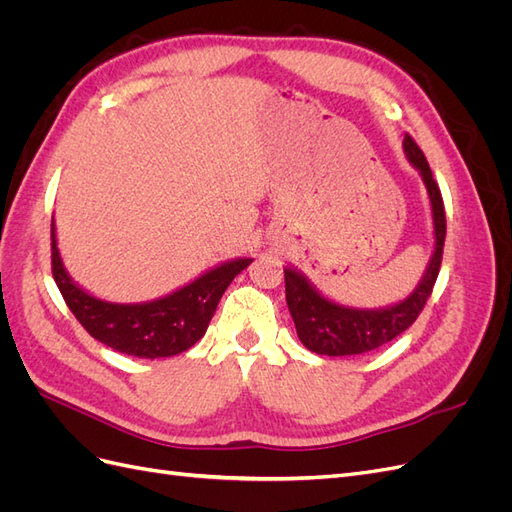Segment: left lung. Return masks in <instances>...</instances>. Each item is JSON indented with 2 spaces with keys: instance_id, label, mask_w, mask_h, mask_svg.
Returning <instances> with one entry per match:
<instances>
[{
  "instance_id": "left-lung-1",
  "label": "left lung",
  "mask_w": 512,
  "mask_h": 512,
  "mask_svg": "<svg viewBox=\"0 0 512 512\" xmlns=\"http://www.w3.org/2000/svg\"><path fill=\"white\" fill-rule=\"evenodd\" d=\"M404 153L425 183L433 220V252L423 271V277L406 299L384 307L367 309L342 305L329 299L327 294H322L309 282L305 273H301L297 267L286 265V303L301 344L307 350L327 356H348L376 350L404 333L418 318V314H421V309L429 299L433 284L438 280L446 237L444 203L423 151L418 149V145L408 134L404 138Z\"/></svg>"
}]
</instances>
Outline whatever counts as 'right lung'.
Listing matches in <instances>:
<instances>
[{"label": "right lung", "mask_w": 512, "mask_h": 512, "mask_svg": "<svg viewBox=\"0 0 512 512\" xmlns=\"http://www.w3.org/2000/svg\"><path fill=\"white\" fill-rule=\"evenodd\" d=\"M51 243L53 277L70 312L98 342L138 359H162L192 348L207 333L224 290L254 260L250 256L224 260L158 299L115 303L96 297L72 280L57 247L55 218Z\"/></svg>", "instance_id": "right-lung-1"}]
</instances>
